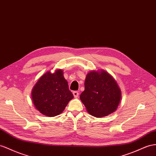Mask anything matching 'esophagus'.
<instances>
[{"instance_id":"1","label":"esophagus","mask_w":156,"mask_h":156,"mask_svg":"<svg viewBox=\"0 0 156 156\" xmlns=\"http://www.w3.org/2000/svg\"><path fill=\"white\" fill-rule=\"evenodd\" d=\"M73 95H74V97L75 98H77L78 97V95H79L78 91H73Z\"/></svg>"}]
</instances>
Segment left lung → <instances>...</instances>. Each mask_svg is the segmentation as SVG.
<instances>
[{
	"instance_id": "obj_1",
	"label": "left lung",
	"mask_w": 156,
	"mask_h": 156,
	"mask_svg": "<svg viewBox=\"0 0 156 156\" xmlns=\"http://www.w3.org/2000/svg\"><path fill=\"white\" fill-rule=\"evenodd\" d=\"M84 86L80 98L90 115L95 117H106L117 110L121 91L108 73L103 70L90 72Z\"/></svg>"
}]
</instances>
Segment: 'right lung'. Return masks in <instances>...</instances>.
Listing matches in <instances>:
<instances>
[{
    "mask_svg": "<svg viewBox=\"0 0 156 156\" xmlns=\"http://www.w3.org/2000/svg\"><path fill=\"white\" fill-rule=\"evenodd\" d=\"M31 97L35 108L51 117L61 114L74 98L61 69L54 73L47 72L40 77L31 91Z\"/></svg>",
    "mask_w": 156,
    "mask_h": 156,
    "instance_id": "add662e5",
    "label": "right lung"
}]
</instances>
